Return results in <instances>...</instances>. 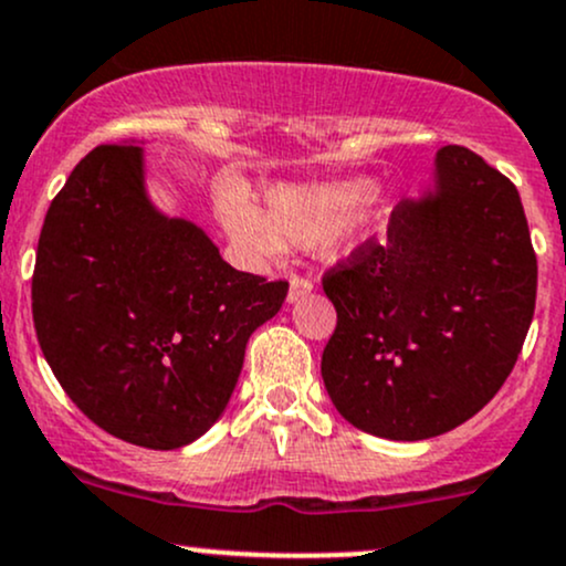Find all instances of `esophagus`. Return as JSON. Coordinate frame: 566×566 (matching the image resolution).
I'll use <instances>...</instances> for the list:
<instances>
[{
    "label": "esophagus",
    "instance_id": "34e87169",
    "mask_svg": "<svg viewBox=\"0 0 566 566\" xmlns=\"http://www.w3.org/2000/svg\"><path fill=\"white\" fill-rule=\"evenodd\" d=\"M312 290H314V284L308 282V279H303V276H290V295H287V301L290 303H297V301H303V297L306 295H312Z\"/></svg>",
    "mask_w": 566,
    "mask_h": 566
}]
</instances>
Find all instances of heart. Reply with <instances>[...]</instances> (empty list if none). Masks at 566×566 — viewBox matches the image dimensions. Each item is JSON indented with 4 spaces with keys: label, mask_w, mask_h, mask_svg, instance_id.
I'll list each match as a JSON object with an SVG mask.
<instances>
[{
    "label": "heart",
    "mask_w": 566,
    "mask_h": 566,
    "mask_svg": "<svg viewBox=\"0 0 566 566\" xmlns=\"http://www.w3.org/2000/svg\"><path fill=\"white\" fill-rule=\"evenodd\" d=\"M392 201L365 177L312 185H271L260 212L239 192L220 198V220L241 252L276 258L284 244H319L325 258L346 260L389 226Z\"/></svg>",
    "instance_id": "obj_1"
}]
</instances>
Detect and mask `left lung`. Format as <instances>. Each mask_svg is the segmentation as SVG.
I'll return each instance as SVG.
<instances>
[{
    "mask_svg": "<svg viewBox=\"0 0 566 566\" xmlns=\"http://www.w3.org/2000/svg\"><path fill=\"white\" fill-rule=\"evenodd\" d=\"M322 287L338 312L322 354L335 411L387 440L454 430L500 392L535 314L518 190L468 147H440L387 244L370 241Z\"/></svg>",
    "mask_w": 566,
    "mask_h": 566,
    "instance_id": "8db88e82",
    "label": "left lung"
}]
</instances>
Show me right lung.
I'll use <instances>...</instances> for the list:
<instances>
[{"mask_svg":"<svg viewBox=\"0 0 566 566\" xmlns=\"http://www.w3.org/2000/svg\"><path fill=\"white\" fill-rule=\"evenodd\" d=\"M287 282L235 271L201 226L155 207L145 147L102 145L45 214L31 312L48 365L93 424L155 451L231 402L250 335Z\"/></svg>","mask_w":566,"mask_h":566,"instance_id":"1","label":"right lung"}]
</instances>
